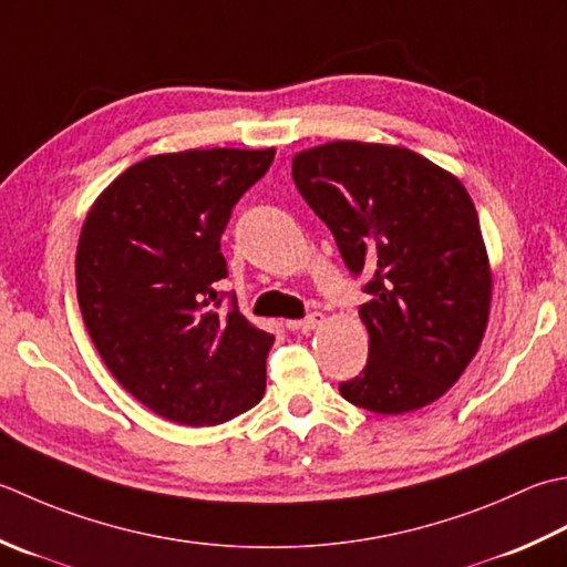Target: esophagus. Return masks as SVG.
<instances>
[{"label":"esophagus","mask_w":567,"mask_h":567,"mask_svg":"<svg viewBox=\"0 0 567 567\" xmlns=\"http://www.w3.org/2000/svg\"><path fill=\"white\" fill-rule=\"evenodd\" d=\"M321 321H324V315L321 312H312V315H307L305 319H299L297 324H295V329H299V331H315L317 327H321Z\"/></svg>","instance_id":"obj_1"}]
</instances>
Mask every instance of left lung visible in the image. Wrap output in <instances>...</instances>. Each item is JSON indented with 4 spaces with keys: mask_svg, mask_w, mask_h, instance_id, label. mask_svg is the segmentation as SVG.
I'll list each match as a JSON object with an SVG mask.
<instances>
[{
    "mask_svg": "<svg viewBox=\"0 0 567 567\" xmlns=\"http://www.w3.org/2000/svg\"><path fill=\"white\" fill-rule=\"evenodd\" d=\"M292 179L351 275L369 277V361L341 395L381 415L437 401L489 319L492 270L467 188L415 152L369 142L299 152Z\"/></svg>",
    "mask_w": 567,
    "mask_h": 567,
    "instance_id": "1",
    "label": "left lung"
}]
</instances>
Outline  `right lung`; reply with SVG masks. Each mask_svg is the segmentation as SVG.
<instances>
[{
  "instance_id": "1",
  "label": "right lung",
  "mask_w": 567,
  "mask_h": 567,
  "mask_svg": "<svg viewBox=\"0 0 567 567\" xmlns=\"http://www.w3.org/2000/svg\"><path fill=\"white\" fill-rule=\"evenodd\" d=\"M275 150H186L132 164L97 196L75 252L78 305L127 393L179 425H218L265 393L275 337L218 292L220 236Z\"/></svg>"
}]
</instances>
